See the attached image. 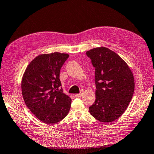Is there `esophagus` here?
<instances>
[{"mask_svg": "<svg viewBox=\"0 0 154 154\" xmlns=\"http://www.w3.org/2000/svg\"><path fill=\"white\" fill-rule=\"evenodd\" d=\"M82 94H76L74 95V96H75V97H76V98H79V97H82Z\"/></svg>", "mask_w": 154, "mask_h": 154, "instance_id": "obj_1", "label": "esophagus"}]
</instances>
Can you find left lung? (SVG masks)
Segmentation results:
<instances>
[{
    "label": "left lung",
    "instance_id": "obj_1",
    "mask_svg": "<svg viewBox=\"0 0 154 154\" xmlns=\"http://www.w3.org/2000/svg\"><path fill=\"white\" fill-rule=\"evenodd\" d=\"M86 54L95 68L96 100L89 106L90 113L101 122H114L123 114L132 98L133 74L127 63L108 48H94Z\"/></svg>",
    "mask_w": 154,
    "mask_h": 154
}]
</instances>
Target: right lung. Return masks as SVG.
<instances>
[{
	"instance_id": "obj_1",
	"label": "right lung",
	"mask_w": 154,
	"mask_h": 154,
	"mask_svg": "<svg viewBox=\"0 0 154 154\" xmlns=\"http://www.w3.org/2000/svg\"><path fill=\"white\" fill-rule=\"evenodd\" d=\"M69 55L58 52L32 60L22 77V96L26 106L41 122L54 124L68 114L71 99L63 92L60 71Z\"/></svg>"
}]
</instances>
